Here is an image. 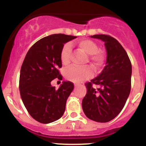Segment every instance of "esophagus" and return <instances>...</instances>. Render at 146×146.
Here are the masks:
<instances>
[{"instance_id":"34e87169","label":"esophagus","mask_w":146,"mask_h":146,"mask_svg":"<svg viewBox=\"0 0 146 146\" xmlns=\"http://www.w3.org/2000/svg\"><path fill=\"white\" fill-rule=\"evenodd\" d=\"M78 86V84H75V86Z\"/></svg>"}]
</instances>
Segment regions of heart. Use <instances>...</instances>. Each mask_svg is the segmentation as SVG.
Returning <instances> with one entry per match:
<instances>
[{"mask_svg": "<svg viewBox=\"0 0 146 146\" xmlns=\"http://www.w3.org/2000/svg\"><path fill=\"white\" fill-rule=\"evenodd\" d=\"M78 46L82 51L89 56V60L97 70L100 69L105 62V55L102 51H98V46L90 40H82L78 42ZM71 45L66 43L62 48L60 52V60L63 64H68L71 58ZM65 75L68 80L80 82L83 80L89 78L93 75V69L90 66H71L66 68Z\"/></svg>", "mask_w": 146, "mask_h": 146, "instance_id": "1", "label": "heart"}]
</instances>
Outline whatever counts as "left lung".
Masks as SVG:
<instances>
[{
	"mask_svg": "<svg viewBox=\"0 0 146 146\" xmlns=\"http://www.w3.org/2000/svg\"><path fill=\"white\" fill-rule=\"evenodd\" d=\"M90 37L104 42L107 58L102 73L85 84L87 92L82 108L88 119L105 123L116 117L124 107L131 89L132 64L126 51L115 38L104 34ZM93 84L98 88L93 87Z\"/></svg>",
	"mask_w": 146,
	"mask_h": 146,
	"instance_id": "1",
	"label": "left lung"
}]
</instances>
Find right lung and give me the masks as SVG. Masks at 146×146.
Segmentation results:
<instances>
[{"label":"right lung","mask_w":146,"mask_h":146,"mask_svg":"<svg viewBox=\"0 0 146 146\" xmlns=\"http://www.w3.org/2000/svg\"><path fill=\"white\" fill-rule=\"evenodd\" d=\"M75 38L61 33L44 37L36 42L25 56L20 73V93L28 113L40 123L56 121L64 113L74 85L71 82H63L56 89L51 82L62 79L59 72L60 52L64 43Z\"/></svg>","instance_id":"right-lung-1"}]
</instances>
